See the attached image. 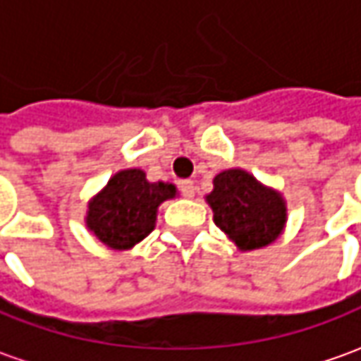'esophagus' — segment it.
<instances>
[{"instance_id": "1", "label": "esophagus", "mask_w": 361, "mask_h": 361, "mask_svg": "<svg viewBox=\"0 0 361 361\" xmlns=\"http://www.w3.org/2000/svg\"><path fill=\"white\" fill-rule=\"evenodd\" d=\"M180 190L183 193V197H193L195 195V185H193L192 180L180 181Z\"/></svg>"}]
</instances>
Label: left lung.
Masks as SVG:
<instances>
[{
	"instance_id": "1",
	"label": "left lung",
	"mask_w": 361,
	"mask_h": 361,
	"mask_svg": "<svg viewBox=\"0 0 361 361\" xmlns=\"http://www.w3.org/2000/svg\"><path fill=\"white\" fill-rule=\"evenodd\" d=\"M214 221L238 250L250 252L274 243L288 219L286 200L243 169H226L214 178V192L205 195Z\"/></svg>"
}]
</instances>
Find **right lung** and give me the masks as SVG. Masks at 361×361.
Segmentation results:
<instances>
[{
    "label": "right lung",
    "mask_w": 361,
    "mask_h": 361,
    "mask_svg": "<svg viewBox=\"0 0 361 361\" xmlns=\"http://www.w3.org/2000/svg\"><path fill=\"white\" fill-rule=\"evenodd\" d=\"M176 193L173 183H152L142 169H121L92 197L85 226L107 247L130 250L156 228L157 207Z\"/></svg>",
    "instance_id": "1"
}]
</instances>
